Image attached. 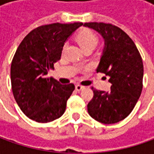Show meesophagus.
I'll return each mask as SVG.
<instances>
[{
	"mask_svg": "<svg viewBox=\"0 0 154 154\" xmlns=\"http://www.w3.org/2000/svg\"><path fill=\"white\" fill-rule=\"evenodd\" d=\"M84 88V86H81V85H80V84H77L76 86H75V89L78 91V92H80V91H81L82 89Z\"/></svg>",
	"mask_w": 154,
	"mask_h": 154,
	"instance_id": "esophagus-1",
	"label": "esophagus"
}]
</instances>
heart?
Returning a JSON list of instances; mask_svg holds the SVG:
<instances>
[{"label":"heart","instance_id":"1","mask_svg":"<svg viewBox=\"0 0 154 154\" xmlns=\"http://www.w3.org/2000/svg\"><path fill=\"white\" fill-rule=\"evenodd\" d=\"M76 41L85 51L93 50L98 44V35L89 29H83L77 33Z\"/></svg>","mask_w":154,"mask_h":154}]
</instances>
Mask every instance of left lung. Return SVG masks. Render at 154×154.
<instances>
[{
  "label": "left lung",
  "mask_w": 154,
  "mask_h": 154,
  "mask_svg": "<svg viewBox=\"0 0 154 154\" xmlns=\"http://www.w3.org/2000/svg\"><path fill=\"white\" fill-rule=\"evenodd\" d=\"M104 39L103 55L97 73L109 76L110 91L92 87L93 97L87 104L89 115L96 121L112 124L131 113L142 91L143 62L134 41L121 28L102 22L85 23Z\"/></svg>",
  "instance_id": "left-lung-1"
}]
</instances>
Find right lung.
Segmentation results:
<instances>
[{"label": "right lung", "instance_id": "obj_1", "mask_svg": "<svg viewBox=\"0 0 154 154\" xmlns=\"http://www.w3.org/2000/svg\"><path fill=\"white\" fill-rule=\"evenodd\" d=\"M82 23H54L27 34L11 64V84L16 102L25 115L38 122H50L65 112L74 84L62 85L45 78L62 56L65 41Z\"/></svg>", "mask_w": 154, "mask_h": 154}]
</instances>
